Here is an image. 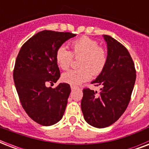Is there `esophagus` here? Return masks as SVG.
Returning a JSON list of instances; mask_svg holds the SVG:
<instances>
[{
  "instance_id": "1",
  "label": "esophagus",
  "mask_w": 149,
  "mask_h": 149,
  "mask_svg": "<svg viewBox=\"0 0 149 149\" xmlns=\"http://www.w3.org/2000/svg\"><path fill=\"white\" fill-rule=\"evenodd\" d=\"M71 89H72V90H74V89H77V86H73V85H71Z\"/></svg>"
}]
</instances>
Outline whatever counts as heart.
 Returning <instances> with one entry per match:
<instances>
[{
	"instance_id": "heart-1",
	"label": "heart",
	"mask_w": 149,
	"mask_h": 149,
	"mask_svg": "<svg viewBox=\"0 0 149 149\" xmlns=\"http://www.w3.org/2000/svg\"><path fill=\"white\" fill-rule=\"evenodd\" d=\"M70 52L65 46H59L56 52V61L58 67L63 70H68L72 64V57L81 56L79 65L81 67L72 70L62 75L63 82L70 85H79L88 81L93 73L94 76L104 71L107 63L106 50L96 40L83 36L70 43Z\"/></svg>"
}]
</instances>
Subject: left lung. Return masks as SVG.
Wrapping results in <instances>:
<instances>
[{
  "instance_id": "8db88e82",
  "label": "left lung",
  "mask_w": 149,
  "mask_h": 149,
  "mask_svg": "<svg viewBox=\"0 0 149 149\" xmlns=\"http://www.w3.org/2000/svg\"><path fill=\"white\" fill-rule=\"evenodd\" d=\"M107 47V63L104 71L91 84L100 92L85 88L81 100L84 119L89 125L104 128L117 121L129 104L136 71L126 48L111 36L104 35Z\"/></svg>"
}]
</instances>
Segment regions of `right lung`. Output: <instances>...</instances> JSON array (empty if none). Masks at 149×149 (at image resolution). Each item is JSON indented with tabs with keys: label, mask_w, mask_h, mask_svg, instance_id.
<instances>
[{
	"label": "right lung",
	"mask_w": 149,
	"mask_h": 149,
	"mask_svg": "<svg viewBox=\"0 0 149 149\" xmlns=\"http://www.w3.org/2000/svg\"><path fill=\"white\" fill-rule=\"evenodd\" d=\"M75 36L70 32L40 31L22 45L15 61L13 77L21 104L27 114L43 126L58 122L65 112L70 86L63 83L52 88L46 84L60 77L55 57L57 49Z\"/></svg>",
	"instance_id": "right-lung-1"
}]
</instances>
